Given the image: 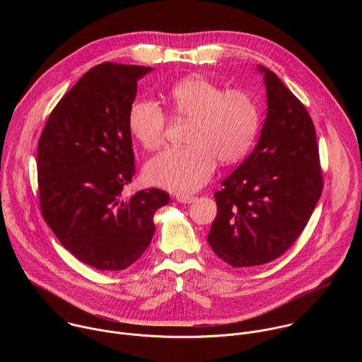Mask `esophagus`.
Masks as SVG:
<instances>
[{
	"instance_id": "34e87169",
	"label": "esophagus",
	"mask_w": 362,
	"mask_h": 362,
	"mask_svg": "<svg viewBox=\"0 0 362 362\" xmlns=\"http://www.w3.org/2000/svg\"><path fill=\"white\" fill-rule=\"evenodd\" d=\"M196 197L194 196H185V194H177L176 200L180 203H192Z\"/></svg>"
}]
</instances>
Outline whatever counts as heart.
Here are the masks:
<instances>
[{
	"mask_svg": "<svg viewBox=\"0 0 362 362\" xmlns=\"http://www.w3.org/2000/svg\"><path fill=\"white\" fill-rule=\"evenodd\" d=\"M170 113L190 122L189 146L168 148L151 158L143 176L148 185L186 194L200 189L212 177L216 160L233 165L255 144L261 113L255 98L245 90H225L203 77H190L172 87L168 95ZM129 130L147 150L163 144L166 115L156 101H133L127 116Z\"/></svg>",
	"mask_w": 362,
	"mask_h": 362,
	"instance_id": "obj_1",
	"label": "heart"
}]
</instances>
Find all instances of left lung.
<instances>
[{"instance_id": "left-lung-1", "label": "left lung", "mask_w": 362, "mask_h": 362, "mask_svg": "<svg viewBox=\"0 0 362 362\" xmlns=\"http://www.w3.org/2000/svg\"><path fill=\"white\" fill-rule=\"evenodd\" d=\"M264 74L268 113L259 141L215 193L218 214L208 242L233 268L279 257L298 239L322 193L311 116L279 77Z\"/></svg>"}]
</instances>
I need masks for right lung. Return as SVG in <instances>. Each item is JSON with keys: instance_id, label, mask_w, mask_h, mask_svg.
I'll return each mask as SVG.
<instances>
[{"instance_id": "right-lung-1", "label": "right lung", "mask_w": 362, "mask_h": 362, "mask_svg": "<svg viewBox=\"0 0 362 362\" xmlns=\"http://www.w3.org/2000/svg\"><path fill=\"white\" fill-rule=\"evenodd\" d=\"M151 70L93 67L59 101L38 141L42 218L78 261L100 271L139 259L156 230L154 214L170 199L154 187L122 197L136 169L127 116L137 80Z\"/></svg>"}]
</instances>
